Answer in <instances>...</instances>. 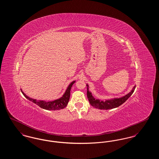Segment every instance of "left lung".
I'll return each instance as SVG.
<instances>
[{
  "label": "left lung",
  "mask_w": 159,
  "mask_h": 159,
  "mask_svg": "<svg viewBox=\"0 0 159 159\" xmlns=\"http://www.w3.org/2000/svg\"><path fill=\"white\" fill-rule=\"evenodd\" d=\"M87 97L89 103L91 106H93L95 108H98L100 110H109L113 109L114 108H117L119 106H121L132 95L133 92L135 91V86L133 88L132 91H130L128 94L120 98H116L106 99L105 101L100 100L99 99H95L93 96L90 91H89V85L87 84Z\"/></svg>",
  "instance_id": "left-lung-1"
}]
</instances>
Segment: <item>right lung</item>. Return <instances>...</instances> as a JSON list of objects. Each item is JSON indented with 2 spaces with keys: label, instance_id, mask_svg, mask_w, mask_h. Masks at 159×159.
Segmentation results:
<instances>
[{
  "label": "right lung",
  "instance_id": "add662e5",
  "mask_svg": "<svg viewBox=\"0 0 159 159\" xmlns=\"http://www.w3.org/2000/svg\"><path fill=\"white\" fill-rule=\"evenodd\" d=\"M75 82L76 81H73L68 85L65 93L60 98L55 99L52 101H45L43 100H36V99L31 98L24 93V92L22 91L21 89V91L22 92L24 96L26 98L28 99L29 101H30L33 103L39 106L40 108L45 109L47 110H58L64 108L66 106H67L69 99H70V96L71 88L73 84L75 83Z\"/></svg>",
  "mask_w": 159,
  "mask_h": 159
}]
</instances>
